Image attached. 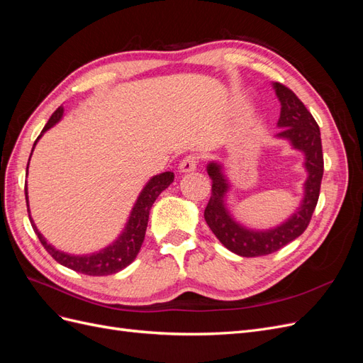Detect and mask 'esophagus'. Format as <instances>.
<instances>
[{
    "instance_id": "obj_1",
    "label": "esophagus",
    "mask_w": 363,
    "mask_h": 363,
    "mask_svg": "<svg viewBox=\"0 0 363 363\" xmlns=\"http://www.w3.org/2000/svg\"><path fill=\"white\" fill-rule=\"evenodd\" d=\"M196 164H199V159L195 156H186L182 162H180V172H192L196 169Z\"/></svg>"
}]
</instances>
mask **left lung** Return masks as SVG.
<instances>
[{
	"mask_svg": "<svg viewBox=\"0 0 363 363\" xmlns=\"http://www.w3.org/2000/svg\"><path fill=\"white\" fill-rule=\"evenodd\" d=\"M272 87L281 104L277 123V127L281 130L277 138L289 140L292 148L304 155L307 179L304 182V195L300 207L277 227L267 230L248 228L235 221L232 213L228 212L225 195L232 184L225 177L223 164L218 162H208L207 164V174L212 179V195L204 211V219L219 242L242 257L271 255L303 235L311 223L321 189L324 159L320 127L312 113L291 89L281 83H272Z\"/></svg>",
	"mask_w": 363,
	"mask_h": 363,
	"instance_id": "left-lung-1",
	"label": "left lung"
}]
</instances>
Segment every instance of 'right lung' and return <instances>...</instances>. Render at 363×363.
<instances>
[{"mask_svg":"<svg viewBox=\"0 0 363 363\" xmlns=\"http://www.w3.org/2000/svg\"><path fill=\"white\" fill-rule=\"evenodd\" d=\"M63 116V107H59L56 112L51 115L48 119L47 125L43 127L40 131V135L35 140V145H33V150H35L38 140L42 138V135L45 133L47 130L56 125L59 121ZM31 150V152H33ZM31 157V155H30ZM30 163V160H28ZM28 163H27V172H28ZM174 182V172H162L155 175L148 180L145 184V188L140 191L138 200L131 208L128 221L123 230V233L118 236L115 242H112L108 247L91 252V255H82V256H75L69 255V252H63L57 248H54L51 244L47 242V239L40 235L38 230L35 221H33L31 215L30 216V223L35 233L38 235L40 244L43 245L52 259L59 262L60 265L67 267L69 269H74L77 272L86 274V276H108V274H115L121 269H124L128 267L131 262H133L138 256V252L142 247V242L145 239V232H147V225H148V216H150V208L155 204L157 196L168 188V186ZM26 201H27V211L30 213V207H28V192H27V183H26Z\"/></svg>","mask_w":363,"mask_h":363,"instance_id":"add662e5","label":"right lung"}]
</instances>
